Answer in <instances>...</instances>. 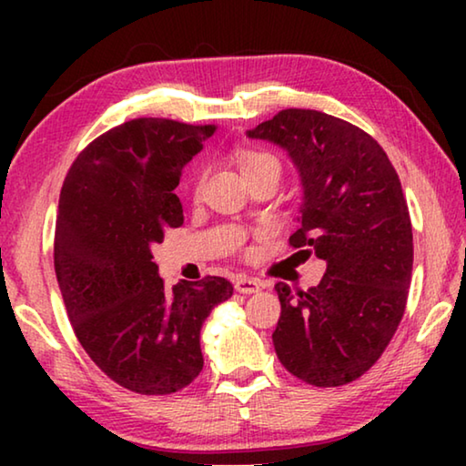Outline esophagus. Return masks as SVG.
<instances>
[{"mask_svg":"<svg viewBox=\"0 0 466 466\" xmlns=\"http://www.w3.org/2000/svg\"><path fill=\"white\" fill-rule=\"evenodd\" d=\"M263 283L255 278H238L234 281V289L240 291V294H257L261 291Z\"/></svg>","mask_w":466,"mask_h":466,"instance_id":"1","label":"esophagus"}]
</instances>
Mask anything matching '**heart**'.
Wrapping results in <instances>:
<instances>
[{"label": "heart", "mask_w": 466, "mask_h": 466, "mask_svg": "<svg viewBox=\"0 0 466 466\" xmlns=\"http://www.w3.org/2000/svg\"><path fill=\"white\" fill-rule=\"evenodd\" d=\"M236 164H238V168L242 175L247 177V180L257 175H263V172H278L281 177V160L275 154L267 152V149L242 147L236 152ZM203 177H205V170L201 168L197 172V178H195V193L199 191Z\"/></svg>", "instance_id": "1"}]
</instances>
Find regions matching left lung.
I'll return each mask as SVG.
<instances>
[{"label":"left lung","mask_w":466,"mask_h":466,"mask_svg":"<svg viewBox=\"0 0 466 466\" xmlns=\"http://www.w3.org/2000/svg\"><path fill=\"white\" fill-rule=\"evenodd\" d=\"M247 136L289 154L304 187L289 244L327 261L319 286H275V353L306 384L358 380L397 333L411 286L413 230L397 170L372 136L320 110H279Z\"/></svg>","instance_id":"1"}]
</instances>
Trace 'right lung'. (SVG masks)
<instances>
[{
	"label": "right lung",
	"mask_w": 466,
	"mask_h": 466,
	"mask_svg": "<svg viewBox=\"0 0 466 466\" xmlns=\"http://www.w3.org/2000/svg\"><path fill=\"white\" fill-rule=\"evenodd\" d=\"M216 125L133 119L86 146L63 180L55 273L77 341L110 380L170 394L203 370L201 327L232 283L216 275L164 286L154 242L183 224V167Z\"/></svg>",
	"instance_id": "1"
}]
</instances>
